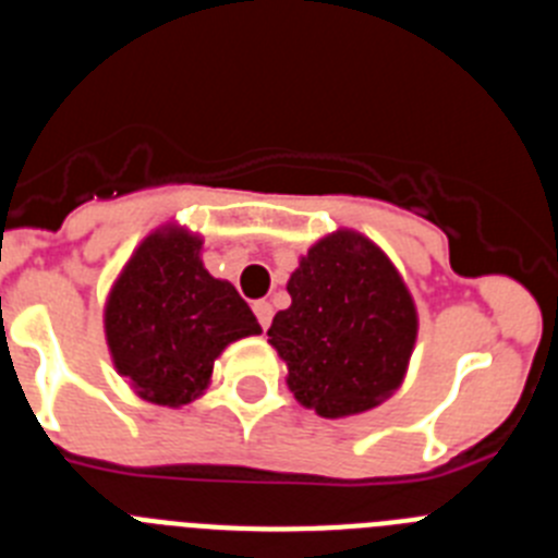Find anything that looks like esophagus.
Returning a JSON list of instances; mask_svg holds the SVG:
<instances>
[{
    "instance_id": "obj_1",
    "label": "esophagus",
    "mask_w": 558,
    "mask_h": 558,
    "mask_svg": "<svg viewBox=\"0 0 558 558\" xmlns=\"http://www.w3.org/2000/svg\"><path fill=\"white\" fill-rule=\"evenodd\" d=\"M254 313L259 318V324H263V329H268L270 322H274V307H270V302H256Z\"/></svg>"
}]
</instances>
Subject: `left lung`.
<instances>
[{"instance_id":"1","label":"left lung","mask_w":558,"mask_h":558,"mask_svg":"<svg viewBox=\"0 0 558 558\" xmlns=\"http://www.w3.org/2000/svg\"><path fill=\"white\" fill-rule=\"evenodd\" d=\"M290 307L268 343L288 366L295 402L324 418L357 416L397 393L418 335V313L391 256L354 229H335L302 254Z\"/></svg>"}]
</instances>
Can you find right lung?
Returning a JSON list of instances; mask_svg holds the SVG:
<instances>
[{"mask_svg": "<svg viewBox=\"0 0 558 558\" xmlns=\"http://www.w3.org/2000/svg\"><path fill=\"white\" fill-rule=\"evenodd\" d=\"M204 236L165 223L142 240L102 307L111 363L136 397L181 408L204 397L215 360L263 327L234 284L206 270Z\"/></svg>", "mask_w": 558, "mask_h": 558, "instance_id": "right-lung-1", "label": "right lung"}]
</instances>
